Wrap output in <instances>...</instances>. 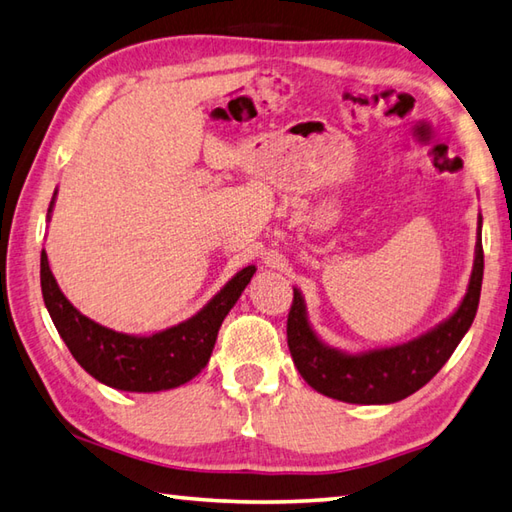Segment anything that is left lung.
I'll use <instances>...</instances> for the list:
<instances>
[{
	"label": "left lung",
	"instance_id": "1",
	"mask_svg": "<svg viewBox=\"0 0 512 512\" xmlns=\"http://www.w3.org/2000/svg\"><path fill=\"white\" fill-rule=\"evenodd\" d=\"M484 278L482 216L477 218V243L466 296L451 316L431 331L395 347L347 353L322 342L307 320L305 298L294 287L287 318V344L298 373L311 389L349 404H391L422 389L471 329Z\"/></svg>",
	"mask_w": 512,
	"mask_h": 512
}]
</instances>
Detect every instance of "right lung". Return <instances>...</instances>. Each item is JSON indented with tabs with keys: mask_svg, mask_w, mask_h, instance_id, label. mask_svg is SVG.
<instances>
[{
	"mask_svg": "<svg viewBox=\"0 0 512 512\" xmlns=\"http://www.w3.org/2000/svg\"><path fill=\"white\" fill-rule=\"evenodd\" d=\"M55 196L48 207V221ZM254 271V265L241 269L198 314L152 336L119 333L83 316L61 294L46 252H41V294L61 340L92 378L119 391L156 393L181 387L205 369L218 329Z\"/></svg>",
	"mask_w": 512,
	"mask_h": 512,
	"instance_id": "add662e5",
	"label": "right lung"
}]
</instances>
